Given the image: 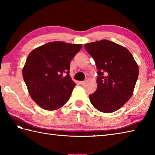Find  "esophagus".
Segmentation results:
<instances>
[{
    "label": "esophagus",
    "mask_w": 155,
    "mask_h": 155,
    "mask_svg": "<svg viewBox=\"0 0 155 155\" xmlns=\"http://www.w3.org/2000/svg\"><path fill=\"white\" fill-rule=\"evenodd\" d=\"M84 83H85V81H80V84H81V85H84Z\"/></svg>",
    "instance_id": "obj_1"
}]
</instances>
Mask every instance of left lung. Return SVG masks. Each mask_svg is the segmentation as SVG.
Returning <instances> with one entry per match:
<instances>
[{
    "label": "left lung",
    "mask_w": 155,
    "mask_h": 155,
    "mask_svg": "<svg viewBox=\"0 0 155 155\" xmlns=\"http://www.w3.org/2000/svg\"><path fill=\"white\" fill-rule=\"evenodd\" d=\"M98 69L97 88L89 95L98 111L110 113L130 99L139 77V66L127 48L108 40L84 45Z\"/></svg>",
    "instance_id": "obj_1"
}]
</instances>
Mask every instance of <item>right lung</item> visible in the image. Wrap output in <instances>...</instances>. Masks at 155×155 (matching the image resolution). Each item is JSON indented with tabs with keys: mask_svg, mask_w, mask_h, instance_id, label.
I'll return each mask as SVG.
<instances>
[{
	"mask_svg": "<svg viewBox=\"0 0 155 155\" xmlns=\"http://www.w3.org/2000/svg\"><path fill=\"white\" fill-rule=\"evenodd\" d=\"M83 47L80 44L54 41L35 48L22 68L31 97L47 110L67 103L76 84L69 75L70 62Z\"/></svg>",
	"mask_w": 155,
	"mask_h": 155,
	"instance_id": "add662e5",
	"label": "right lung"
}]
</instances>
